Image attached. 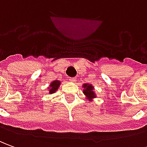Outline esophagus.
I'll list each match as a JSON object with an SVG mask.
<instances>
[{"label": "esophagus", "mask_w": 147, "mask_h": 147, "mask_svg": "<svg viewBox=\"0 0 147 147\" xmlns=\"http://www.w3.org/2000/svg\"><path fill=\"white\" fill-rule=\"evenodd\" d=\"M69 81L70 82H74L76 81V78H69Z\"/></svg>", "instance_id": "1"}]
</instances>
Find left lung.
I'll list each match as a JSON object with an SVG mask.
<instances>
[{
  "label": "left lung",
  "instance_id": "8db88e82",
  "mask_svg": "<svg viewBox=\"0 0 147 147\" xmlns=\"http://www.w3.org/2000/svg\"><path fill=\"white\" fill-rule=\"evenodd\" d=\"M83 87L85 88V90H83V93L86 94V96H87V98H89L90 101H91V98H95V94L94 93V88L91 85H87V84H84Z\"/></svg>",
  "mask_w": 147,
  "mask_h": 147
}]
</instances>
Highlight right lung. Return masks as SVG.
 <instances>
[{
    "instance_id": "add662e5",
    "label": "right lung",
    "mask_w": 147,
    "mask_h": 147,
    "mask_svg": "<svg viewBox=\"0 0 147 147\" xmlns=\"http://www.w3.org/2000/svg\"><path fill=\"white\" fill-rule=\"evenodd\" d=\"M59 85H60V82H59V81H54V82H53L52 83H51V85H50V88H49V94L54 93V92L58 89Z\"/></svg>"
}]
</instances>
